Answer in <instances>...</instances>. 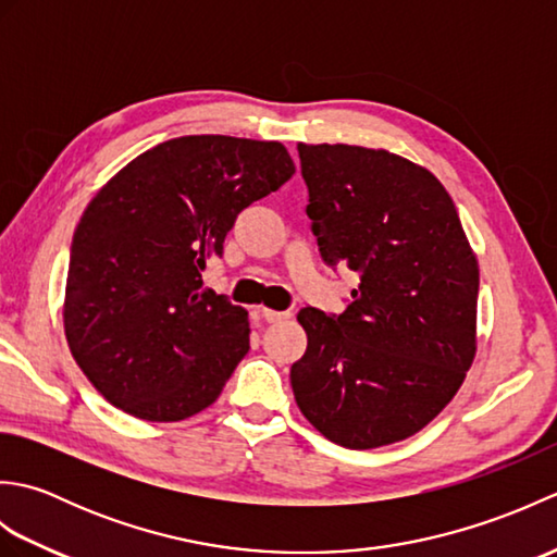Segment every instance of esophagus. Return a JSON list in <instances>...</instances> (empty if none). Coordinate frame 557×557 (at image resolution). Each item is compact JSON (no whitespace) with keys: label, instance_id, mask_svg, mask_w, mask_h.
<instances>
[{"label":"esophagus","instance_id":"obj_1","mask_svg":"<svg viewBox=\"0 0 557 557\" xmlns=\"http://www.w3.org/2000/svg\"><path fill=\"white\" fill-rule=\"evenodd\" d=\"M292 313L289 311H272V309H260V318H263L265 323H280L285 321V318H289Z\"/></svg>","mask_w":557,"mask_h":557}]
</instances>
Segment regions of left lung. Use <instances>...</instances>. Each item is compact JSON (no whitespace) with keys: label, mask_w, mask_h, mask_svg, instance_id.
Instances as JSON below:
<instances>
[{"label":"left lung","mask_w":557,"mask_h":557,"mask_svg":"<svg viewBox=\"0 0 557 557\" xmlns=\"http://www.w3.org/2000/svg\"><path fill=\"white\" fill-rule=\"evenodd\" d=\"M311 230L327 265L359 275L345 313L299 311L289 381L327 441L371 449L419 433L476 354L479 263L435 176L387 150L299 144Z\"/></svg>","instance_id":"obj_1"}]
</instances>
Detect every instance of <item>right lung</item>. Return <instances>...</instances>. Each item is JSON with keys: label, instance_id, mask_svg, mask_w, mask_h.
<instances>
[{"label": "right lung", "instance_id": "right-lung-1", "mask_svg": "<svg viewBox=\"0 0 557 557\" xmlns=\"http://www.w3.org/2000/svg\"><path fill=\"white\" fill-rule=\"evenodd\" d=\"M294 174L277 140L182 136L90 200L64 297L69 349L92 387L144 421L210 407L248 351V313L203 287L236 215Z\"/></svg>", "mask_w": 557, "mask_h": 557}]
</instances>
